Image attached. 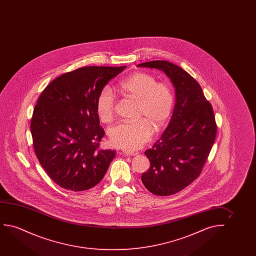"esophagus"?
Wrapping results in <instances>:
<instances>
[{
    "instance_id": "esophagus-1",
    "label": "esophagus",
    "mask_w": 256,
    "mask_h": 256,
    "mask_svg": "<svg viewBox=\"0 0 256 256\" xmlns=\"http://www.w3.org/2000/svg\"><path fill=\"white\" fill-rule=\"evenodd\" d=\"M123 154H128V156H136L138 152L136 150H124L122 151Z\"/></svg>"
}]
</instances>
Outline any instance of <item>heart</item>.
<instances>
[{
    "label": "heart",
    "instance_id": "heart-1",
    "mask_svg": "<svg viewBox=\"0 0 256 256\" xmlns=\"http://www.w3.org/2000/svg\"><path fill=\"white\" fill-rule=\"evenodd\" d=\"M119 90L126 98L138 100L134 122H119L108 130L109 142L114 147L136 150L150 139L154 130H161L172 116L175 97L170 84L158 82L154 75L136 72L122 81ZM96 108L104 122L112 120L116 112V97L108 88L100 92Z\"/></svg>",
    "mask_w": 256,
    "mask_h": 256
}]
</instances>
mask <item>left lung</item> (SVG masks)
I'll return each instance as SVG.
<instances>
[{
  "label": "left lung",
  "mask_w": 256,
  "mask_h": 256,
  "mask_svg": "<svg viewBox=\"0 0 256 256\" xmlns=\"http://www.w3.org/2000/svg\"><path fill=\"white\" fill-rule=\"evenodd\" d=\"M138 66L164 70L175 88L172 119L160 139L145 151L150 168L142 175L151 193L173 195L201 174L217 134L214 109L198 81L178 66L154 60Z\"/></svg>",
  "instance_id": "left-lung-1"
}]
</instances>
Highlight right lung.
<instances>
[{"instance_id": "obj_1", "label": "right lung", "mask_w": 256, "mask_h": 256, "mask_svg": "<svg viewBox=\"0 0 256 256\" xmlns=\"http://www.w3.org/2000/svg\"><path fill=\"white\" fill-rule=\"evenodd\" d=\"M125 68L81 67L55 78L39 96L30 122L36 156L64 189H91L116 156V150L100 148L105 131L96 102L108 81Z\"/></svg>"}]
</instances>
